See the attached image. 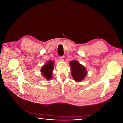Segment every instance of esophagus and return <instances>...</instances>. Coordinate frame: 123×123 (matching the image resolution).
Here are the masks:
<instances>
[{
	"label": "esophagus",
	"mask_w": 123,
	"mask_h": 123,
	"mask_svg": "<svg viewBox=\"0 0 123 123\" xmlns=\"http://www.w3.org/2000/svg\"><path fill=\"white\" fill-rule=\"evenodd\" d=\"M59 59H60L61 61H63L64 60V56H59Z\"/></svg>",
	"instance_id": "1"
}]
</instances>
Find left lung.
I'll return each mask as SVG.
<instances>
[{"label":"left lung","mask_w":123,"mask_h":123,"mask_svg":"<svg viewBox=\"0 0 123 123\" xmlns=\"http://www.w3.org/2000/svg\"><path fill=\"white\" fill-rule=\"evenodd\" d=\"M70 65L73 79L77 82L82 81L87 74V71L86 68L76 61H71Z\"/></svg>","instance_id":"obj_1"}]
</instances>
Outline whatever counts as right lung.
I'll use <instances>...</instances> for the list:
<instances>
[{"label": "right lung", "mask_w": 123, "mask_h": 123, "mask_svg": "<svg viewBox=\"0 0 123 123\" xmlns=\"http://www.w3.org/2000/svg\"><path fill=\"white\" fill-rule=\"evenodd\" d=\"M54 62L53 61H48L47 63L44 64L41 68L42 74L46 80H50L52 77V71L53 70Z\"/></svg>", "instance_id": "obj_1"}]
</instances>
